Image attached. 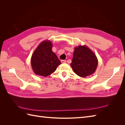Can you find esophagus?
I'll return each instance as SVG.
<instances>
[{
    "mask_svg": "<svg viewBox=\"0 0 125 125\" xmlns=\"http://www.w3.org/2000/svg\"><path fill=\"white\" fill-rule=\"evenodd\" d=\"M61 62H62V63H66V60H61Z\"/></svg>",
    "mask_w": 125,
    "mask_h": 125,
    "instance_id": "1",
    "label": "esophagus"
}]
</instances>
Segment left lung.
<instances>
[{
    "instance_id": "left-lung-1",
    "label": "left lung",
    "mask_w": 125,
    "mask_h": 125,
    "mask_svg": "<svg viewBox=\"0 0 125 125\" xmlns=\"http://www.w3.org/2000/svg\"><path fill=\"white\" fill-rule=\"evenodd\" d=\"M98 60L93 51L86 45H79L74 48L70 66L74 73L84 78L94 73Z\"/></svg>"
}]
</instances>
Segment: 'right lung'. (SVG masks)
Segmentation results:
<instances>
[{
    "label": "right lung",
    "mask_w": 125,
    "mask_h": 125,
    "mask_svg": "<svg viewBox=\"0 0 125 125\" xmlns=\"http://www.w3.org/2000/svg\"><path fill=\"white\" fill-rule=\"evenodd\" d=\"M52 44L45 40L39 44L32 55L31 63L35 74L47 77L56 70L61 63L55 52L52 51Z\"/></svg>",
    "instance_id": "obj_1"
}]
</instances>
